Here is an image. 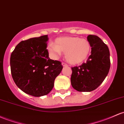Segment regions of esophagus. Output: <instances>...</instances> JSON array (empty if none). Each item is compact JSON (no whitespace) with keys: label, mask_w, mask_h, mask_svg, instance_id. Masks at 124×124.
Instances as JSON below:
<instances>
[{"label":"esophagus","mask_w":124,"mask_h":124,"mask_svg":"<svg viewBox=\"0 0 124 124\" xmlns=\"http://www.w3.org/2000/svg\"><path fill=\"white\" fill-rule=\"evenodd\" d=\"M62 65L63 66V67H66V66H68V65L66 64V63H64V62H62Z\"/></svg>","instance_id":"obj_1"}]
</instances>
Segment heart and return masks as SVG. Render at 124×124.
I'll return each mask as SVG.
<instances>
[{
    "instance_id": "1",
    "label": "heart",
    "mask_w": 124,
    "mask_h": 124,
    "mask_svg": "<svg viewBox=\"0 0 124 124\" xmlns=\"http://www.w3.org/2000/svg\"><path fill=\"white\" fill-rule=\"evenodd\" d=\"M91 44L89 40L77 36H64L55 39L54 44L48 47L49 54L54 58L62 52L65 53L67 62L77 65L84 62L90 54Z\"/></svg>"
}]
</instances>
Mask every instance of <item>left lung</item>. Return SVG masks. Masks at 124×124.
Instances as JSON below:
<instances>
[{
  "label": "left lung",
  "mask_w": 124,
  "mask_h": 124,
  "mask_svg": "<svg viewBox=\"0 0 124 124\" xmlns=\"http://www.w3.org/2000/svg\"><path fill=\"white\" fill-rule=\"evenodd\" d=\"M91 46V54L81 66L72 68V86L79 92H91L98 88L108 75L110 68L108 47L98 36L87 37Z\"/></svg>",
  "instance_id": "1"
}]
</instances>
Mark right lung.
<instances>
[{
    "instance_id": "1",
    "label": "right lung",
    "mask_w": 124,
    "mask_h": 124,
    "mask_svg": "<svg viewBox=\"0 0 124 124\" xmlns=\"http://www.w3.org/2000/svg\"><path fill=\"white\" fill-rule=\"evenodd\" d=\"M47 35L20 42L10 56L13 79L24 93L39 97L53 89L55 78L63 66L61 62L49 58Z\"/></svg>"
}]
</instances>
